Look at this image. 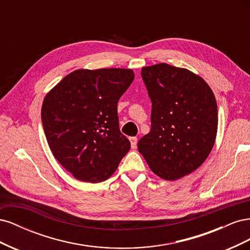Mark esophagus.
Listing matches in <instances>:
<instances>
[{
    "instance_id": "1",
    "label": "esophagus",
    "mask_w": 250,
    "mask_h": 250,
    "mask_svg": "<svg viewBox=\"0 0 250 250\" xmlns=\"http://www.w3.org/2000/svg\"><path fill=\"white\" fill-rule=\"evenodd\" d=\"M129 141H130V143H131V147H132V148H135V147H137V144H138V138H135V137H130V138H129Z\"/></svg>"
}]
</instances>
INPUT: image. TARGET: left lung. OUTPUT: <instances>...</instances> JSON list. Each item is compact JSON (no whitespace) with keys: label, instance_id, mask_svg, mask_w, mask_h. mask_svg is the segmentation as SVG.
<instances>
[{"label":"left lung","instance_id":"obj_1","mask_svg":"<svg viewBox=\"0 0 250 250\" xmlns=\"http://www.w3.org/2000/svg\"><path fill=\"white\" fill-rule=\"evenodd\" d=\"M141 75L152 109L150 132L138 149L156 175L184 177L200 167L214 146L215 96L201 77L168 63L143 67Z\"/></svg>","mask_w":250,"mask_h":250}]
</instances>
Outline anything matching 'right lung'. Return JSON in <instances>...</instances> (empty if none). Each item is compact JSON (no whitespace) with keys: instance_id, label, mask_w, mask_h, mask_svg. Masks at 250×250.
Here are the masks:
<instances>
[{"instance_id":"add662e5","label":"right lung","mask_w":250,"mask_h":250,"mask_svg":"<svg viewBox=\"0 0 250 250\" xmlns=\"http://www.w3.org/2000/svg\"><path fill=\"white\" fill-rule=\"evenodd\" d=\"M133 79L127 69L78 70L44 98L42 123L50 149L76 179L106 180L130 150L120 131L118 101Z\"/></svg>"}]
</instances>
